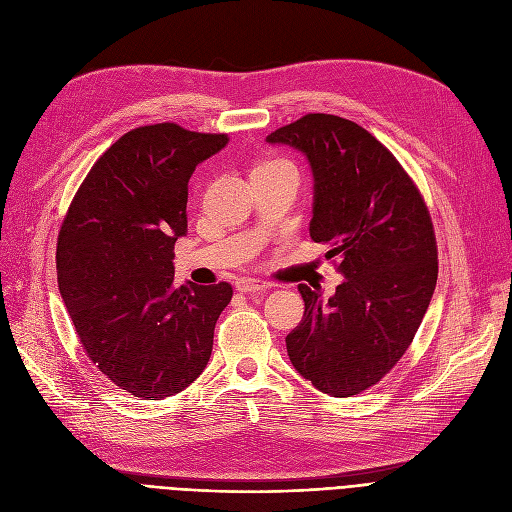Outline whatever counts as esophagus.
<instances>
[{"mask_svg":"<svg viewBox=\"0 0 512 512\" xmlns=\"http://www.w3.org/2000/svg\"><path fill=\"white\" fill-rule=\"evenodd\" d=\"M236 288H238V293H263V291H270L272 284L255 280V278H242V280H238Z\"/></svg>","mask_w":512,"mask_h":512,"instance_id":"obj_1","label":"esophagus"}]
</instances>
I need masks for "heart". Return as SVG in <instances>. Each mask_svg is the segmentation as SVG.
<instances>
[{"instance_id": "obj_1", "label": "heart", "mask_w": 512, "mask_h": 512, "mask_svg": "<svg viewBox=\"0 0 512 512\" xmlns=\"http://www.w3.org/2000/svg\"><path fill=\"white\" fill-rule=\"evenodd\" d=\"M272 163H274V161H272Z\"/></svg>"}]
</instances>
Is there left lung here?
Listing matches in <instances>:
<instances>
[{"mask_svg": "<svg viewBox=\"0 0 512 512\" xmlns=\"http://www.w3.org/2000/svg\"><path fill=\"white\" fill-rule=\"evenodd\" d=\"M265 142L307 159L309 236L341 257L345 278L330 299L299 286L305 314L286 337L288 358L322 393L355 395L397 364L427 314L437 282L429 211L402 165L358 123L307 115Z\"/></svg>", "mask_w": 512, "mask_h": 512, "instance_id": "left-lung-1", "label": "left lung"}]
</instances>
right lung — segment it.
Returning a JSON list of instances; mask_svg holds the SVG:
<instances>
[{
	"label": "right lung",
	"instance_id": "obj_1",
	"mask_svg": "<svg viewBox=\"0 0 512 512\" xmlns=\"http://www.w3.org/2000/svg\"><path fill=\"white\" fill-rule=\"evenodd\" d=\"M226 133L173 123L127 131L87 173L56 249L58 291L90 360L142 399L184 391L207 368L232 286L173 282L188 182Z\"/></svg>",
	"mask_w": 512,
	"mask_h": 512
}]
</instances>
